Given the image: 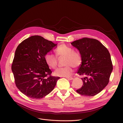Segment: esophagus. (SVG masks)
<instances>
[{
	"label": "esophagus",
	"instance_id": "esophagus-1",
	"mask_svg": "<svg viewBox=\"0 0 123 123\" xmlns=\"http://www.w3.org/2000/svg\"><path fill=\"white\" fill-rule=\"evenodd\" d=\"M67 79L69 80H72L73 79V78H72V77H68Z\"/></svg>",
	"mask_w": 123,
	"mask_h": 123
}]
</instances>
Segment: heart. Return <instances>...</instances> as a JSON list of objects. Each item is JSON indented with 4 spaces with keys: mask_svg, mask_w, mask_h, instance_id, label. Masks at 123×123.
Masks as SVG:
<instances>
[{
    "mask_svg": "<svg viewBox=\"0 0 123 123\" xmlns=\"http://www.w3.org/2000/svg\"><path fill=\"white\" fill-rule=\"evenodd\" d=\"M57 56L65 57V65L63 68L57 69L54 72L56 76L68 77L72 75L74 67H78L82 63V57L78 53L74 52L71 48L65 44L61 45L56 50ZM45 60L47 65L51 68L55 69L57 65V56L52 53H47L45 56Z\"/></svg>",
    "mask_w": 123,
    "mask_h": 123,
    "instance_id": "1",
    "label": "heart"
}]
</instances>
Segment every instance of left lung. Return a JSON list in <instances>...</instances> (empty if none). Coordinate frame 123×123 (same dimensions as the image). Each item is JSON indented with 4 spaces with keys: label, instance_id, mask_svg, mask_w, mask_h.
<instances>
[{
    "label": "left lung",
    "instance_id": "obj_1",
    "mask_svg": "<svg viewBox=\"0 0 123 123\" xmlns=\"http://www.w3.org/2000/svg\"><path fill=\"white\" fill-rule=\"evenodd\" d=\"M71 44L79 50L82 57L77 74L85 76L81 78L82 87L76 91L83 96H95L109 82L113 71L110 54L104 45L95 39L83 38Z\"/></svg>",
    "mask_w": 123,
    "mask_h": 123
}]
</instances>
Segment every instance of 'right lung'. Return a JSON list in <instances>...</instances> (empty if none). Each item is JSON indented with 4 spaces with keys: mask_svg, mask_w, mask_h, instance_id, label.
Masks as SVG:
<instances>
[{
    "mask_svg": "<svg viewBox=\"0 0 123 123\" xmlns=\"http://www.w3.org/2000/svg\"><path fill=\"white\" fill-rule=\"evenodd\" d=\"M57 46L38 35L26 39L17 46L11 69L16 87L28 97L42 98L55 87L60 77L51 76L45 56Z\"/></svg>",
    "mask_w": 123,
    "mask_h": 123,
    "instance_id": "right-lung-1",
    "label": "right lung"
}]
</instances>
